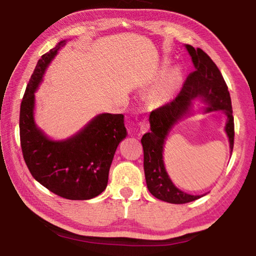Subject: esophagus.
<instances>
[{"mask_svg":"<svg viewBox=\"0 0 256 256\" xmlns=\"http://www.w3.org/2000/svg\"><path fill=\"white\" fill-rule=\"evenodd\" d=\"M149 128V124L148 123H140V133H138V136H141V134H144L146 131H148Z\"/></svg>","mask_w":256,"mask_h":256,"instance_id":"obj_1","label":"esophagus"}]
</instances>
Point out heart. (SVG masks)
<instances>
[{"label":"heart","instance_id":"1","mask_svg":"<svg viewBox=\"0 0 256 256\" xmlns=\"http://www.w3.org/2000/svg\"><path fill=\"white\" fill-rule=\"evenodd\" d=\"M167 66V63H164ZM183 80V71L180 66H172L164 72L151 92L154 102H166L174 96Z\"/></svg>","mask_w":256,"mask_h":256}]
</instances>
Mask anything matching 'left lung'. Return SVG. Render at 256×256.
<instances>
[{"label": "left lung", "mask_w": 256, "mask_h": 256, "mask_svg": "<svg viewBox=\"0 0 256 256\" xmlns=\"http://www.w3.org/2000/svg\"><path fill=\"white\" fill-rule=\"evenodd\" d=\"M192 58L196 71L190 73L180 94L170 104H167L150 112V132L141 138L144 154V175L149 192L159 200L182 204L198 200L201 196L185 193L172 183L164 168V146L172 128L194 115V102L204 104L201 107L203 114L222 112L226 116V132L230 154L234 148V118L232 99L224 78L208 54L201 48L185 45Z\"/></svg>", "instance_id": "1"}]
</instances>
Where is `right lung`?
I'll return each instance as SVG.
<instances>
[{"mask_svg": "<svg viewBox=\"0 0 256 256\" xmlns=\"http://www.w3.org/2000/svg\"><path fill=\"white\" fill-rule=\"evenodd\" d=\"M60 40L42 56L30 78L20 107V141L24 159L38 183L68 200H90L105 190L120 142L128 136L123 114L102 112L66 138H50L34 120L36 94L47 68L66 45Z\"/></svg>", "mask_w": 256, "mask_h": 256, "instance_id": "add662e5", "label": "right lung"}]
</instances>
